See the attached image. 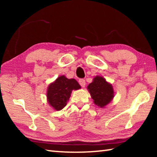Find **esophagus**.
<instances>
[{
	"mask_svg": "<svg viewBox=\"0 0 157 157\" xmlns=\"http://www.w3.org/2000/svg\"><path fill=\"white\" fill-rule=\"evenodd\" d=\"M79 83L82 87H84L85 85H86V82H85V79H79Z\"/></svg>",
	"mask_w": 157,
	"mask_h": 157,
	"instance_id": "obj_1",
	"label": "esophagus"
}]
</instances>
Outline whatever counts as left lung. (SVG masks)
<instances>
[{
  "mask_svg": "<svg viewBox=\"0 0 157 157\" xmlns=\"http://www.w3.org/2000/svg\"><path fill=\"white\" fill-rule=\"evenodd\" d=\"M87 88L94 100V103L100 107H103L109 104L113 98L112 86L106 82L102 77H95Z\"/></svg>",
  "mask_w": 157,
  "mask_h": 157,
  "instance_id": "obj_1",
  "label": "left lung"
}]
</instances>
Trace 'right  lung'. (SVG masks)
I'll return each mask as SVG.
<instances>
[{
    "instance_id": "add662e5",
    "label": "right lung",
    "mask_w": 157,
    "mask_h": 157,
    "mask_svg": "<svg viewBox=\"0 0 157 157\" xmlns=\"http://www.w3.org/2000/svg\"><path fill=\"white\" fill-rule=\"evenodd\" d=\"M75 79H68L60 76L48 89L47 98L50 105L55 110H61L66 105L73 89H80Z\"/></svg>"
}]
</instances>
